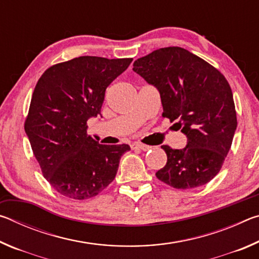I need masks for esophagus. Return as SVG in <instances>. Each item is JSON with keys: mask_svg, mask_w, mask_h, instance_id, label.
Returning a JSON list of instances; mask_svg holds the SVG:
<instances>
[{"mask_svg": "<svg viewBox=\"0 0 259 259\" xmlns=\"http://www.w3.org/2000/svg\"><path fill=\"white\" fill-rule=\"evenodd\" d=\"M131 147L133 148H138V150H142V151H148V150H151V146H148V145H145V144H142V143H135V144H133V145H131Z\"/></svg>", "mask_w": 259, "mask_h": 259, "instance_id": "esophagus-1", "label": "esophagus"}]
</instances>
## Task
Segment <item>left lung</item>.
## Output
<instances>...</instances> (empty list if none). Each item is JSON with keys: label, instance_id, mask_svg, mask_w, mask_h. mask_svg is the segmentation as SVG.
Returning a JSON list of instances; mask_svg holds the SVG:
<instances>
[{"label": "left lung", "instance_id": "8db88e82", "mask_svg": "<svg viewBox=\"0 0 259 259\" xmlns=\"http://www.w3.org/2000/svg\"><path fill=\"white\" fill-rule=\"evenodd\" d=\"M133 69L156 87L162 116L176 121L187 136L183 150L161 146L168 160L156 177L178 190L211 181L221 171L238 125L233 94L225 76L179 47L153 51L136 60Z\"/></svg>", "mask_w": 259, "mask_h": 259}]
</instances>
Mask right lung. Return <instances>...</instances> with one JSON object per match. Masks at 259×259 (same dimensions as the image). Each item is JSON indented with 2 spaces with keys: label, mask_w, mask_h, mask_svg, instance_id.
I'll return each instance as SVG.
<instances>
[{
  "label": "right lung",
  "mask_w": 259,
  "mask_h": 259,
  "mask_svg": "<svg viewBox=\"0 0 259 259\" xmlns=\"http://www.w3.org/2000/svg\"><path fill=\"white\" fill-rule=\"evenodd\" d=\"M131 61L82 56L52 65L35 85L25 131L43 176L59 194L94 198L115 178L130 146L98 144L87 134V121L100 115L107 87Z\"/></svg>",
  "instance_id": "right-lung-1"
}]
</instances>
